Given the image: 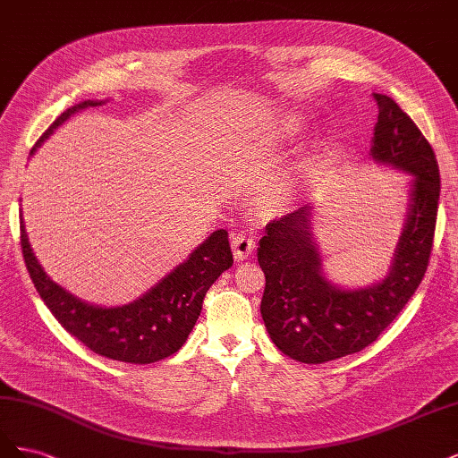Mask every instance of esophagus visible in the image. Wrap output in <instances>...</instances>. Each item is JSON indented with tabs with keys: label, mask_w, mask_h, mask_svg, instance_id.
I'll return each instance as SVG.
<instances>
[{
	"label": "esophagus",
	"mask_w": 458,
	"mask_h": 458,
	"mask_svg": "<svg viewBox=\"0 0 458 458\" xmlns=\"http://www.w3.org/2000/svg\"><path fill=\"white\" fill-rule=\"evenodd\" d=\"M231 246H233L234 259L244 261L252 256L254 248H256V241L250 233H233Z\"/></svg>",
	"instance_id": "obj_1"
}]
</instances>
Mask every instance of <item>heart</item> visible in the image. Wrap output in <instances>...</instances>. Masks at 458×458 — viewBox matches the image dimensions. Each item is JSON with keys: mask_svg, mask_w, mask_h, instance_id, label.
Here are the masks:
<instances>
[{"mask_svg": "<svg viewBox=\"0 0 458 458\" xmlns=\"http://www.w3.org/2000/svg\"><path fill=\"white\" fill-rule=\"evenodd\" d=\"M284 126H286V128H284V130H286V131H293V130H294V128H296V126H298V123H296V122H294V120H288V122H286V123H284Z\"/></svg>", "mask_w": 458, "mask_h": 458, "instance_id": "b5f03b06", "label": "heart"}]
</instances>
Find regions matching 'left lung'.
Here are the masks:
<instances>
[{"mask_svg": "<svg viewBox=\"0 0 458 458\" xmlns=\"http://www.w3.org/2000/svg\"><path fill=\"white\" fill-rule=\"evenodd\" d=\"M374 101L378 122L370 158L412 177L403 233L384 279L352 290L327 279L310 204L271 221L259 239L258 263L266 275L263 323L276 348L300 363L335 361L367 348L407 306L428 269L441 189L437 160L392 97L374 93Z\"/></svg>", "mask_w": 458, "mask_h": 458, "instance_id": "left-lung-1", "label": "left lung"}]
</instances>
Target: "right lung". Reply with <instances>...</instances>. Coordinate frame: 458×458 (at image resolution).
Masks as SVG:
<instances>
[{"label": "right lung", "mask_w": 458, "mask_h": 458, "mask_svg": "<svg viewBox=\"0 0 458 458\" xmlns=\"http://www.w3.org/2000/svg\"><path fill=\"white\" fill-rule=\"evenodd\" d=\"M103 103L81 101L64 110L39 137L30 155L72 114ZM21 246L39 298L64 330L91 352L131 365L157 363L182 348L200 315L208 288L233 266L229 234L225 229H217L148 293L126 306L101 308L76 298L49 279L32 252L22 214Z\"/></svg>", "instance_id": "right-lung-1"}]
</instances>
